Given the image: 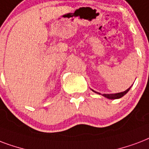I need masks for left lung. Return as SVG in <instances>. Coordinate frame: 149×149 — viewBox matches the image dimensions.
<instances>
[{
    "label": "left lung",
    "mask_w": 149,
    "mask_h": 149,
    "mask_svg": "<svg viewBox=\"0 0 149 149\" xmlns=\"http://www.w3.org/2000/svg\"><path fill=\"white\" fill-rule=\"evenodd\" d=\"M130 87L128 89H127L125 91H123V92H120V93H116V94H103V95H102V94H100V93L98 92H96L95 91H94V90H92L95 93H97V94H98V95H102V96H104V97H105L106 98H109V99H118V98H120V97H122L123 96H124L127 93L130 91Z\"/></svg>",
    "instance_id": "8db88e82"
}]
</instances>
